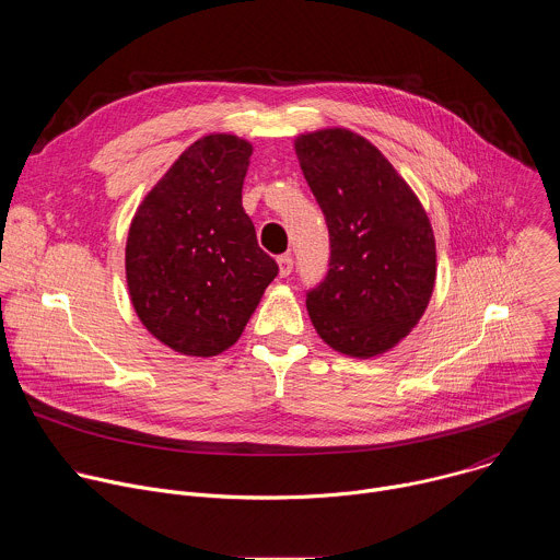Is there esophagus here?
Instances as JSON below:
<instances>
[{
	"label": "esophagus",
	"mask_w": 560,
	"mask_h": 560,
	"mask_svg": "<svg viewBox=\"0 0 560 560\" xmlns=\"http://www.w3.org/2000/svg\"><path fill=\"white\" fill-rule=\"evenodd\" d=\"M277 261H279V275L288 277L292 272V257L290 255H281Z\"/></svg>",
	"instance_id": "1"
}]
</instances>
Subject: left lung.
I'll use <instances>...</instances> for the list:
<instances>
[{
  "label": "left lung",
  "mask_w": 560,
  "mask_h": 560,
  "mask_svg": "<svg viewBox=\"0 0 560 560\" xmlns=\"http://www.w3.org/2000/svg\"><path fill=\"white\" fill-rule=\"evenodd\" d=\"M303 177L330 234L328 275L305 292L312 324L337 352L370 359L423 316L436 279L430 219L387 159L361 135L296 137Z\"/></svg>",
  "instance_id": "left-lung-1"
}]
</instances>
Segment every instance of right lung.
Instances as JSON below:
<instances>
[{
    "label": "right lung",
    "instance_id": "add662e5",
    "mask_svg": "<svg viewBox=\"0 0 560 560\" xmlns=\"http://www.w3.org/2000/svg\"><path fill=\"white\" fill-rule=\"evenodd\" d=\"M250 154L234 135L201 137L130 223V301L145 330L175 352L214 357L234 346L279 275L242 206Z\"/></svg>",
    "mask_w": 560,
    "mask_h": 560
}]
</instances>
